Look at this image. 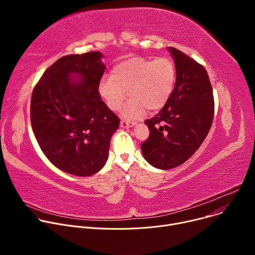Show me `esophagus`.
I'll use <instances>...</instances> for the list:
<instances>
[{"instance_id": "obj_1", "label": "esophagus", "mask_w": 255, "mask_h": 255, "mask_svg": "<svg viewBox=\"0 0 255 255\" xmlns=\"http://www.w3.org/2000/svg\"><path fill=\"white\" fill-rule=\"evenodd\" d=\"M135 125H136L135 122L125 121V120H122V121L120 122V126H121L122 128H130V127H133V126H135Z\"/></svg>"}]
</instances>
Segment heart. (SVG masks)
Here are the masks:
<instances>
[{
    "label": "heart",
    "instance_id": "heart-1",
    "mask_svg": "<svg viewBox=\"0 0 255 255\" xmlns=\"http://www.w3.org/2000/svg\"><path fill=\"white\" fill-rule=\"evenodd\" d=\"M175 80L176 69L171 59L132 57L115 65L111 77L100 81L99 94L110 110L118 111L128 91L131 99L122 114L126 118H138L145 110L156 112L165 106Z\"/></svg>",
    "mask_w": 255,
    "mask_h": 255
}]
</instances>
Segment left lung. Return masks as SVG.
I'll use <instances>...</instances> for the list:
<instances>
[{
  "instance_id": "1",
  "label": "left lung",
  "mask_w": 255,
  "mask_h": 255,
  "mask_svg": "<svg viewBox=\"0 0 255 255\" xmlns=\"http://www.w3.org/2000/svg\"><path fill=\"white\" fill-rule=\"evenodd\" d=\"M176 80L168 102L145 121L149 137L141 144L144 158L159 169H170L187 161L201 146L212 126L214 97L207 71L195 59L168 47Z\"/></svg>"
}]
</instances>
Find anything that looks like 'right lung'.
<instances>
[{"instance_id": "1", "label": "right lung", "mask_w": 255, "mask_h": 255, "mask_svg": "<svg viewBox=\"0 0 255 255\" xmlns=\"http://www.w3.org/2000/svg\"><path fill=\"white\" fill-rule=\"evenodd\" d=\"M102 57L92 51L59 58L31 97V125L41 150L57 168L78 176L102 169L120 124L99 94Z\"/></svg>"}]
</instances>
